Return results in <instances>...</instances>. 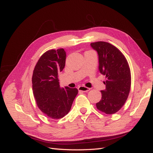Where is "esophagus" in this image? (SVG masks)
Returning a JSON list of instances; mask_svg holds the SVG:
<instances>
[{
  "label": "esophagus",
  "instance_id": "34e87169",
  "mask_svg": "<svg viewBox=\"0 0 153 153\" xmlns=\"http://www.w3.org/2000/svg\"><path fill=\"white\" fill-rule=\"evenodd\" d=\"M77 89H78L79 91H82V92H87L90 90L89 88H88V87H86L85 86H79Z\"/></svg>",
  "mask_w": 153,
  "mask_h": 153
}]
</instances>
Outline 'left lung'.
<instances>
[{
	"label": "left lung",
	"instance_id": "left-lung-1",
	"mask_svg": "<svg viewBox=\"0 0 153 153\" xmlns=\"http://www.w3.org/2000/svg\"><path fill=\"white\" fill-rule=\"evenodd\" d=\"M99 55V70L106 76L105 90L97 108L106 114L117 112L124 105L131 87V71L123 54L116 47L104 41L91 43Z\"/></svg>",
	"mask_w": 153,
	"mask_h": 153
}]
</instances>
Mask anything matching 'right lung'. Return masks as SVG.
<instances>
[{"instance_id": "obj_1", "label": "right lung", "mask_w": 153, "mask_h": 153, "mask_svg": "<svg viewBox=\"0 0 153 153\" xmlns=\"http://www.w3.org/2000/svg\"><path fill=\"white\" fill-rule=\"evenodd\" d=\"M66 56L63 48L47 51L38 60L32 76L37 105L42 112L52 119L66 115L78 93L76 88L60 87L58 73L64 68Z\"/></svg>"}]
</instances>
